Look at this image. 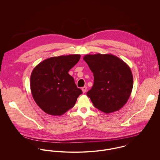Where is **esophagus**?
<instances>
[{
    "label": "esophagus",
    "mask_w": 160,
    "mask_h": 160,
    "mask_svg": "<svg viewBox=\"0 0 160 160\" xmlns=\"http://www.w3.org/2000/svg\"><path fill=\"white\" fill-rule=\"evenodd\" d=\"M87 91V87H86V86H84V87H83L82 88V91L83 93H85Z\"/></svg>",
    "instance_id": "1"
}]
</instances>
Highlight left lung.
<instances>
[{
	"instance_id": "8db88e82",
	"label": "left lung",
	"mask_w": 160,
	"mask_h": 160,
	"mask_svg": "<svg viewBox=\"0 0 160 160\" xmlns=\"http://www.w3.org/2000/svg\"><path fill=\"white\" fill-rule=\"evenodd\" d=\"M83 59L93 74V85L87 95L94 107L105 113L120 110L128 102L133 88L129 67L112 54H89Z\"/></svg>"
}]
</instances>
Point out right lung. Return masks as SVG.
Wrapping results in <instances>:
<instances>
[{
    "instance_id": "1",
    "label": "right lung",
    "mask_w": 160,
    "mask_h": 160,
    "mask_svg": "<svg viewBox=\"0 0 160 160\" xmlns=\"http://www.w3.org/2000/svg\"><path fill=\"white\" fill-rule=\"evenodd\" d=\"M80 57L78 54L53 57L33 69L30 78L31 93L37 105L46 113L63 115L74 107L82 93L68 74Z\"/></svg>"
}]
</instances>
